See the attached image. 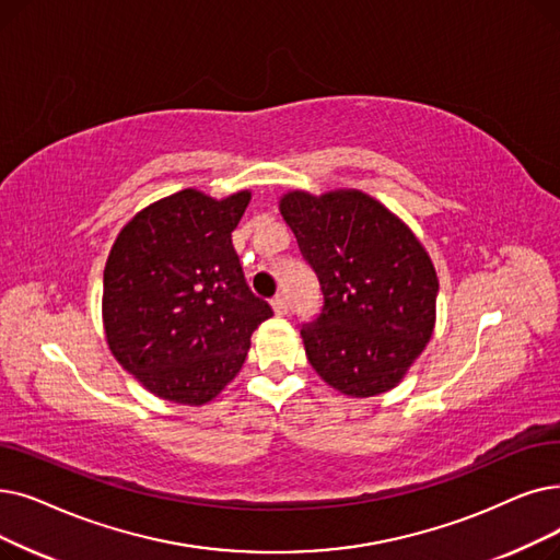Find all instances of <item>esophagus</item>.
Wrapping results in <instances>:
<instances>
[{"instance_id":"1","label":"esophagus","mask_w":560,"mask_h":560,"mask_svg":"<svg viewBox=\"0 0 560 560\" xmlns=\"http://www.w3.org/2000/svg\"><path fill=\"white\" fill-rule=\"evenodd\" d=\"M272 308H275V313H279V315L288 313V300H285V295H277V298L272 300Z\"/></svg>"}]
</instances>
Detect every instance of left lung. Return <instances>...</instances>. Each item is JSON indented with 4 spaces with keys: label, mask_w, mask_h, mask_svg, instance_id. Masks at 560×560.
Segmentation results:
<instances>
[{
    "label": "left lung",
    "mask_w": 560,
    "mask_h": 560,
    "mask_svg": "<svg viewBox=\"0 0 560 560\" xmlns=\"http://www.w3.org/2000/svg\"><path fill=\"white\" fill-rule=\"evenodd\" d=\"M279 210L325 298L302 327L311 366L352 398L394 388L434 331L440 281L419 237L359 189H295Z\"/></svg>",
    "instance_id": "8db88e82"
}]
</instances>
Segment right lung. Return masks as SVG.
<instances>
[{
    "label": "right lung",
    "mask_w": 560,
    "mask_h": 560,
    "mask_svg": "<svg viewBox=\"0 0 560 560\" xmlns=\"http://www.w3.org/2000/svg\"><path fill=\"white\" fill-rule=\"evenodd\" d=\"M249 201V189L220 201L183 189L137 212L114 242L103 279L107 346L158 398L210 402L272 315L231 242Z\"/></svg>",
    "instance_id": "1"
}]
</instances>
